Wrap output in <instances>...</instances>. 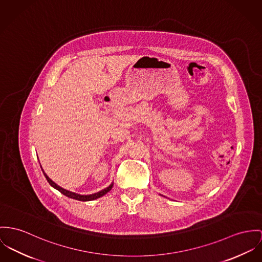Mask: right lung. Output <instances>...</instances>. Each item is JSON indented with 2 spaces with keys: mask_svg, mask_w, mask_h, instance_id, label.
Listing matches in <instances>:
<instances>
[{
  "mask_svg": "<svg viewBox=\"0 0 262 262\" xmlns=\"http://www.w3.org/2000/svg\"><path fill=\"white\" fill-rule=\"evenodd\" d=\"M41 170H42V169H41ZM42 172H43V171H42ZM43 176L46 177L48 182H49L53 187H55L56 189H58L63 195L68 196V198H70V199H73V200L81 201V202H90V201L97 200V199L101 198L102 195H104L105 193H107V192L112 189V187H113V184H111L108 187L102 189L100 192H97V193H94V194H90V195H81V194H78V193H75V192H72V191H69V190H66V189L61 188L60 186H59L58 184H56L52 180H50V178H49L45 172H43Z\"/></svg>",
  "mask_w": 262,
  "mask_h": 262,
  "instance_id": "1",
  "label": "right lung"
}]
</instances>
